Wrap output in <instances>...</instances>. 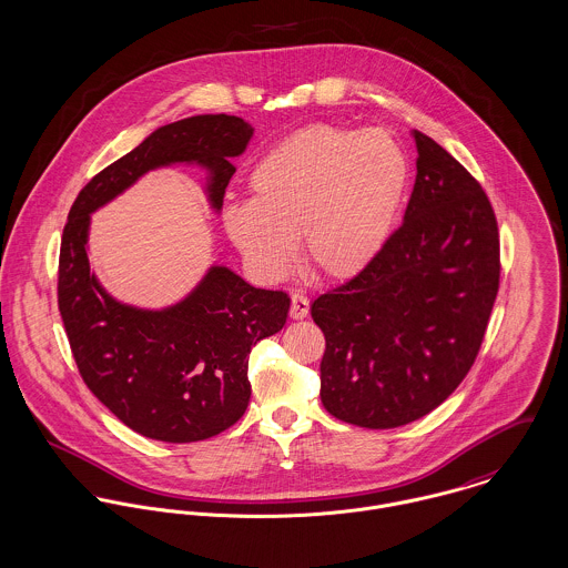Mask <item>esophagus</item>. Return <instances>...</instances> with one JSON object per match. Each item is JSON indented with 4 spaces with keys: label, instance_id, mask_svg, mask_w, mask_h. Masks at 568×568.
Wrapping results in <instances>:
<instances>
[{
    "label": "esophagus",
    "instance_id": "1",
    "mask_svg": "<svg viewBox=\"0 0 568 568\" xmlns=\"http://www.w3.org/2000/svg\"><path fill=\"white\" fill-rule=\"evenodd\" d=\"M310 312V302L304 297V295H300V293H295L293 297H291V316L293 318H304V316H308Z\"/></svg>",
    "mask_w": 568,
    "mask_h": 568
}]
</instances>
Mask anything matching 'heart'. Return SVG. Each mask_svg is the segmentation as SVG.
Here are the masks:
<instances>
[{
  "mask_svg": "<svg viewBox=\"0 0 568 568\" xmlns=\"http://www.w3.org/2000/svg\"><path fill=\"white\" fill-rule=\"evenodd\" d=\"M408 180V155L388 132L314 123L260 158L252 202L225 207L223 225L266 282L293 266L297 239L316 275L349 280L386 245Z\"/></svg>",
  "mask_w": 568,
  "mask_h": 568,
  "instance_id": "heart-1",
  "label": "heart"
}]
</instances>
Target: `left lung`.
Masks as SVG:
<instances>
[{"mask_svg": "<svg viewBox=\"0 0 568 568\" xmlns=\"http://www.w3.org/2000/svg\"><path fill=\"white\" fill-rule=\"evenodd\" d=\"M404 223L349 282L318 295L321 402L358 427L390 429L438 408L479 354L499 291L488 195L423 132Z\"/></svg>", "mask_w": 568, "mask_h": 568, "instance_id": "obj_1", "label": "left lung"}]
</instances>
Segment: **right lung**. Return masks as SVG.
Instances as JSON below:
<instances>
[{
	"instance_id": "right-lung-1",
	"label": "right lung",
	"mask_w": 568,
	"mask_h": 568,
	"mask_svg": "<svg viewBox=\"0 0 568 568\" xmlns=\"http://www.w3.org/2000/svg\"><path fill=\"white\" fill-rule=\"evenodd\" d=\"M254 128L234 114H197L158 128L136 150L100 171L75 197L62 230L58 310L78 371L91 393L130 429L162 443H195L232 427L250 404L252 347L280 332L291 300L212 266L180 304L141 310L112 300L91 273V212L143 173L173 162L210 171L214 210Z\"/></svg>"
}]
</instances>
